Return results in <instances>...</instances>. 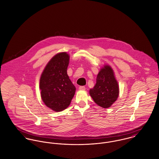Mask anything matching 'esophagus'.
Here are the masks:
<instances>
[{"instance_id": "esophagus-1", "label": "esophagus", "mask_w": 159, "mask_h": 159, "mask_svg": "<svg viewBox=\"0 0 159 159\" xmlns=\"http://www.w3.org/2000/svg\"><path fill=\"white\" fill-rule=\"evenodd\" d=\"M79 89L80 90H85V87L84 86H80V87H79Z\"/></svg>"}]
</instances>
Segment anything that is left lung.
<instances>
[{
    "instance_id": "1",
    "label": "left lung",
    "mask_w": 159,
    "mask_h": 159,
    "mask_svg": "<svg viewBox=\"0 0 159 159\" xmlns=\"http://www.w3.org/2000/svg\"><path fill=\"white\" fill-rule=\"evenodd\" d=\"M89 94L94 102L103 108H108L117 100L119 86L114 72L109 65H104L99 72L96 84L89 89Z\"/></svg>"
}]
</instances>
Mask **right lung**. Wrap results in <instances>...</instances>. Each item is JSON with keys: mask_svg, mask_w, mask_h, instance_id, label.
Listing matches in <instances>:
<instances>
[{"mask_svg": "<svg viewBox=\"0 0 159 159\" xmlns=\"http://www.w3.org/2000/svg\"><path fill=\"white\" fill-rule=\"evenodd\" d=\"M70 55L66 52L56 54L46 66L39 80L43 102L54 111H61L71 103L75 87L67 74Z\"/></svg>", "mask_w": 159, "mask_h": 159, "instance_id": "1", "label": "right lung"}]
</instances>
